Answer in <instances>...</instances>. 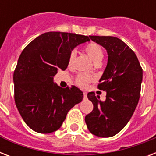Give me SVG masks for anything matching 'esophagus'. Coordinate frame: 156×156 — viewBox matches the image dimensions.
<instances>
[{"label": "esophagus", "instance_id": "esophagus-1", "mask_svg": "<svg viewBox=\"0 0 156 156\" xmlns=\"http://www.w3.org/2000/svg\"><path fill=\"white\" fill-rule=\"evenodd\" d=\"M83 96H84V98H87V93L83 92Z\"/></svg>", "mask_w": 156, "mask_h": 156}]
</instances>
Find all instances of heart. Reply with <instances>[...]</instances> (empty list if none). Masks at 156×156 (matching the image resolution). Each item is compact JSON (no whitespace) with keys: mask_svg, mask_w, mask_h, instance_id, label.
Here are the masks:
<instances>
[{"mask_svg":"<svg viewBox=\"0 0 156 156\" xmlns=\"http://www.w3.org/2000/svg\"><path fill=\"white\" fill-rule=\"evenodd\" d=\"M85 52L87 53V55L90 56L91 60L94 61V63L95 65H100L102 62L103 59H104V51H103L102 48L100 47V45H99L96 43L91 42L89 43L86 45L84 48ZM77 55V52L75 49L72 50L69 53V65L71 66L73 63V61L76 57ZM95 80V78L92 75L90 74H86V73H80L78 74L75 78L76 83L78 84L81 87H87L89 83Z\"/></svg>","mask_w":156,"mask_h":156,"instance_id":"1","label":"heart"}]
</instances>
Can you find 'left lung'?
Listing matches in <instances>:
<instances>
[{"label":"left lung","instance_id":"8db88e82","mask_svg":"<svg viewBox=\"0 0 156 156\" xmlns=\"http://www.w3.org/2000/svg\"><path fill=\"white\" fill-rule=\"evenodd\" d=\"M90 39L103 46L108 55L98 85L107 95L101 101L94 92L88 93L94 108L85 121L92 134L109 138L118 133L133 116L140 97L143 69L133 50L118 38L90 35Z\"/></svg>","mask_w":156,"mask_h":156}]
</instances>
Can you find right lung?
<instances>
[{
    "instance_id": "add662e5",
    "label": "right lung",
    "mask_w": 156,
    "mask_h": 156,
    "mask_svg": "<svg viewBox=\"0 0 156 156\" xmlns=\"http://www.w3.org/2000/svg\"><path fill=\"white\" fill-rule=\"evenodd\" d=\"M88 36L50 31L23 49L13 72L14 100L25 123L37 133H49L61 126L68 112L83 99L78 87L61 88L53 83L59 69L66 70L69 56Z\"/></svg>"
}]
</instances>
